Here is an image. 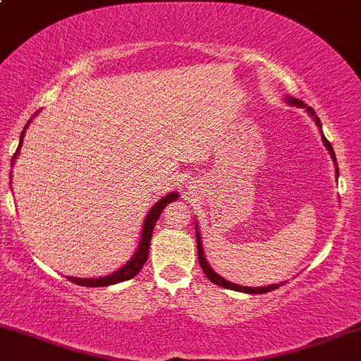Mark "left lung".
I'll return each instance as SVG.
<instances>
[{
	"label": "left lung",
	"mask_w": 361,
	"mask_h": 361,
	"mask_svg": "<svg viewBox=\"0 0 361 361\" xmlns=\"http://www.w3.org/2000/svg\"><path fill=\"white\" fill-rule=\"evenodd\" d=\"M287 103H290V105H297V106H300V109H305L309 111L310 115H312L314 117V120H316V123L319 127H321V120L317 118V115H316V111H314L312 109H310V106H305L304 103H302L300 100H297V98H287ZM322 135V142H324V146L329 149V152H331V157H333L334 159V163H336V154H334V151H333V146H331V142L329 140H327L326 137H324V134H321ZM339 176V169L336 168V178ZM195 229H197V247H198V261H200V267H202V270H204V273L207 275V279H209L210 281H214L215 285H221V287H224V288H231V290H238V292H246V293H267V292H271V290H275V288H279L280 285H268V287H243V285H238V283H231V281H227L226 279H222L221 275H217V273H215L214 270H212V267H209V263H207V259H205V255H204V247H202V241H200V233H198V226H195Z\"/></svg>",
	"instance_id": "obj_1"
}]
</instances>
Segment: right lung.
<instances>
[{"instance_id": "obj_1", "label": "right lung", "mask_w": 361, "mask_h": 361, "mask_svg": "<svg viewBox=\"0 0 361 361\" xmlns=\"http://www.w3.org/2000/svg\"><path fill=\"white\" fill-rule=\"evenodd\" d=\"M28 123H30V122H28ZM28 123H27V126H28ZM25 128H27V127H25ZM23 134H25V130L22 132V135H20V146H22ZM20 146L15 151L13 159H11V166H13V161L16 159V156H18ZM175 200H178V193L171 192V193H168L166 197L161 198L159 202H156L154 207L149 210L146 219H144V227H142V233H140V241H139L137 251L134 252V256H132L130 261H127V264H123L122 268H118L117 271L110 273V275L100 276V279H74V276H68V280L73 281V283H76V285H82V287H106V285L120 283V281L134 279V276L137 275L140 270H142L144 263L147 261L149 244H151L152 231H154L157 219H159V215L164 210V207H166L168 204H171V202H175Z\"/></svg>"}]
</instances>
